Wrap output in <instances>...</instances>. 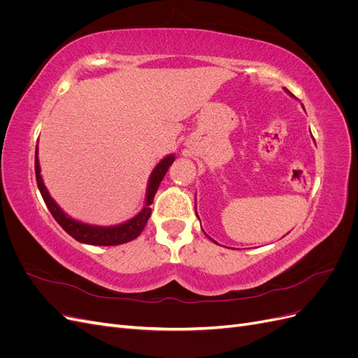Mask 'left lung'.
I'll list each match as a JSON object with an SVG mask.
<instances>
[{"label":"left lung","instance_id":"obj_1","mask_svg":"<svg viewBox=\"0 0 358 358\" xmlns=\"http://www.w3.org/2000/svg\"><path fill=\"white\" fill-rule=\"evenodd\" d=\"M285 92H288L289 95H292V94H291L288 90H285ZM301 106H303V104H301ZM196 213H197V209H196ZM197 218H199V215H197ZM210 241H213V239H210ZM213 242H215V241H213ZM215 243H216V242H215Z\"/></svg>","mask_w":358,"mask_h":358}]
</instances>
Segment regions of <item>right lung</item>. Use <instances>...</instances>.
<instances>
[{
  "mask_svg": "<svg viewBox=\"0 0 358 358\" xmlns=\"http://www.w3.org/2000/svg\"><path fill=\"white\" fill-rule=\"evenodd\" d=\"M173 161H175V154H170L158 162L148 179L143 209L140 210L136 216H133L131 220H128L122 224H116V225L86 224L71 218L70 215H67L59 208L58 203L52 199L40 175L41 169H40V161H38V146H36V179H37L38 189L41 192V197L45 200L52 216L55 218V221L62 227V229L73 237V239L86 245L115 246V245H122L129 241H134L136 237H138V234L143 231L145 225L150 216V212H152L150 204L154 203V197L158 191L159 183L162 179H164L169 167L173 164Z\"/></svg>",
  "mask_w": 358,
  "mask_h": 358,
  "instance_id": "add662e5",
  "label": "right lung"
}]
</instances>
